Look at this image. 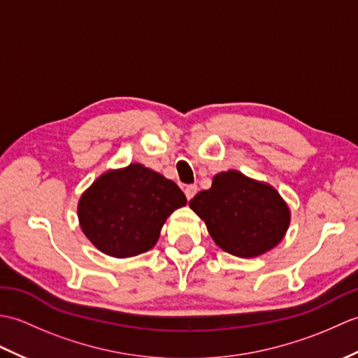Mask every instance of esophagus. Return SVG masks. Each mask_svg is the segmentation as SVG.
Instances as JSON below:
<instances>
[{
  "label": "esophagus",
  "mask_w": 358,
  "mask_h": 358,
  "mask_svg": "<svg viewBox=\"0 0 358 358\" xmlns=\"http://www.w3.org/2000/svg\"><path fill=\"white\" fill-rule=\"evenodd\" d=\"M196 192H199V187H196L195 185H189V186L185 189V194H186V199H187V200H192Z\"/></svg>",
  "instance_id": "obj_1"
}]
</instances>
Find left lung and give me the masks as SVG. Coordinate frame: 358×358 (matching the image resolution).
I'll return each mask as SVG.
<instances>
[{
	"instance_id": "1",
	"label": "left lung",
	"mask_w": 358,
	"mask_h": 358,
	"mask_svg": "<svg viewBox=\"0 0 358 358\" xmlns=\"http://www.w3.org/2000/svg\"><path fill=\"white\" fill-rule=\"evenodd\" d=\"M189 208L218 248L241 258L269 252L291 223V210L275 187L234 169L217 173L210 189L196 194Z\"/></svg>"
}]
</instances>
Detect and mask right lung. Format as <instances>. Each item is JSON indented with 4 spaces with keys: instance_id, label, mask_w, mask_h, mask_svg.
I'll return each mask as SVG.
<instances>
[{
    "instance_id": "1",
    "label": "right lung",
    "mask_w": 358,
    "mask_h": 358,
    "mask_svg": "<svg viewBox=\"0 0 358 358\" xmlns=\"http://www.w3.org/2000/svg\"><path fill=\"white\" fill-rule=\"evenodd\" d=\"M186 203L172 180L131 163L100 175L80 196L77 210L81 231L98 250L127 258L154 248L167 217Z\"/></svg>"
}]
</instances>
